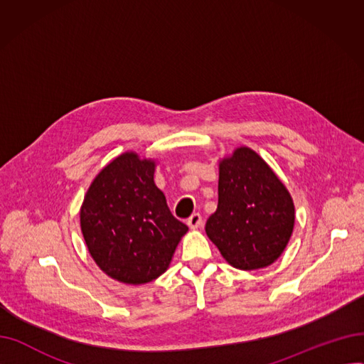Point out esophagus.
<instances>
[{
  "label": "esophagus",
  "mask_w": 364,
  "mask_h": 364,
  "mask_svg": "<svg viewBox=\"0 0 364 364\" xmlns=\"http://www.w3.org/2000/svg\"><path fill=\"white\" fill-rule=\"evenodd\" d=\"M187 224H188V227H190V228H199V227L203 224L202 215H200L199 213L193 214L192 217H190V218L187 220Z\"/></svg>",
  "instance_id": "1"
}]
</instances>
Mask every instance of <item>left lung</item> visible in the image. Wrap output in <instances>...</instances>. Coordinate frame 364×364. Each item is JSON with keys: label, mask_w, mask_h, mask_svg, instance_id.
<instances>
[{"label": "left lung", "mask_w": 364, "mask_h": 364, "mask_svg": "<svg viewBox=\"0 0 364 364\" xmlns=\"http://www.w3.org/2000/svg\"><path fill=\"white\" fill-rule=\"evenodd\" d=\"M294 223L289 192L254 150L240 147L221 161L218 206L205 230L228 264L240 270L273 264L288 245Z\"/></svg>", "instance_id": "1"}]
</instances>
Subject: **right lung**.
Listing matches in <instances>:
<instances>
[{"mask_svg": "<svg viewBox=\"0 0 364 364\" xmlns=\"http://www.w3.org/2000/svg\"><path fill=\"white\" fill-rule=\"evenodd\" d=\"M153 174L155 162L124 153L100 171L81 208V230L92 259L122 283L159 277L188 230L171 214Z\"/></svg>", "mask_w": 364, "mask_h": 364, "instance_id": "add662e5", "label": "right lung"}]
</instances>
